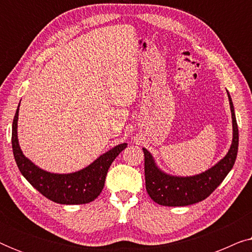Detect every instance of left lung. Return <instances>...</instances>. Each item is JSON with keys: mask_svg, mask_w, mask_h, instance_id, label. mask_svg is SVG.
I'll return each mask as SVG.
<instances>
[{"mask_svg": "<svg viewBox=\"0 0 252 252\" xmlns=\"http://www.w3.org/2000/svg\"><path fill=\"white\" fill-rule=\"evenodd\" d=\"M233 119V142L228 154L210 170L194 177L179 178L165 174L156 166L149 151L143 148L146 189L154 202L165 206H186L205 199L221 184L232 170L239 149V128L229 93Z\"/></svg>", "mask_w": 252, "mask_h": 252, "instance_id": "left-lung-1", "label": "left lung"}]
</instances>
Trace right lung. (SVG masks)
Instances as JSON below:
<instances>
[{
    "mask_svg": "<svg viewBox=\"0 0 252 252\" xmlns=\"http://www.w3.org/2000/svg\"><path fill=\"white\" fill-rule=\"evenodd\" d=\"M17 109L12 123V150L16 164L27 181L40 191L44 197L60 204H86L93 202L101 194L104 187L105 177L115 158L127 147L126 143L119 144L99 156L84 170L70 174H55L35 166L24 156L17 139Z\"/></svg>",
    "mask_w": 252,
    "mask_h": 252,
    "instance_id": "1",
    "label": "right lung"
}]
</instances>
